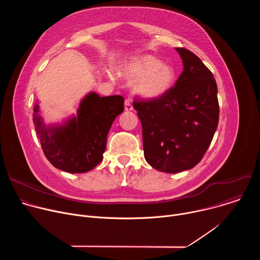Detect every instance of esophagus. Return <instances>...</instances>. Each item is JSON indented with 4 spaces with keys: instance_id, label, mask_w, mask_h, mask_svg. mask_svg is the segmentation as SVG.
<instances>
[{
    "instance_id": "obj_1",
    "label": "esophagus",
    "mask_w": 260,
    "mask_h": 260,
    "mask_svg": "<svg viewBox=\"0 0 260 260\" xmlns=\"http://www.w3.org/2000/svg\"><path fill=\"white\" fill-rule=\"evenodd\" d=\"M124 108H125V111H132L134 109L133 107V103H132V100L131 99H126L125 102H124Z\"/></svg>"
}]
</instances>
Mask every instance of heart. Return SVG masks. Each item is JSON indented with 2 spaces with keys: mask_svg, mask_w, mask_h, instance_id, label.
<instances>
[{
  "mask_svg": "<svg viewBox=\"0 0 260 260\" xmlns=\"http://www.w3.org/2000/svg\"><path fill=\"white\" fill-rule=\"evenodd\" d=\"M119 72L126 79L136 80L137 92L147 100L162 98L176 82L174 68L151 54L128 58L119 66Z\"/></svg>",
  "mask_w": 260,
  "mask_h": 260,
  "instance_id": "obj_1",
  "label": "heart"
}]
</instances>
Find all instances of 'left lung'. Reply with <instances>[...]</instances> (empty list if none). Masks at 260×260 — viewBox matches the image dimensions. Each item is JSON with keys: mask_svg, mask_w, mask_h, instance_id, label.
<instances>
[{"mask_svg": "<svg viewBox=\"0 0 260 260\" xmlns=\"http://www.w3.org/2000/svg\"><path fill=\"white\" fill-rule=\"evenodd\" d=\"M183 72L162 98H136L146 161L157 171L190 170L204 157L219 121L217 84L212 72L186 48H176Z\"/></svg>", "mask_w": 260, "mask_h": 260, "instance_id": "8db88e82", "label": "left lung"}]
</instances>
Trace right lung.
Wrapping results in <instances>:
<instances>
[{
	"label": "right lung",
	"mask_w": 260,
	"mask_h": 260,
	"mask_svg": "<svg viewBox=\"0 0 260 260\" xmlns=\"http://www.w3.org/2000/svg\"><path fill=\"white\" fill-rule=\"evenodd\" d=\"M123 110L121 95L90 92L82 100L76 117L63 125L46 127L36 105L34 122L46 158L56 169L72 174L92 170L103 160L110 127Z\"/></svg>",
	"instance_id": "add662e5"
}]
</instances>
